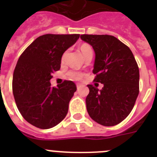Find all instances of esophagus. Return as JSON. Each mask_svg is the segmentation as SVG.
<instances>
[{
  "instance_id": "esophagus-1",
  "label": "esophagus",
  "mask_w": 157,
  "mask_h": 157,
  "mask_svg": "<svg viewBox=\"0 0 157 157\" xmlns=\"http://www.w3.org/2000/svg\"><path fill=\"white\" fill-rule=\"evenodd\" d=\"M76 86H77V89H78V90H79V89L81 88L82 86L81 84H77V85H76Z\"/></svg>"
}]
</instances>
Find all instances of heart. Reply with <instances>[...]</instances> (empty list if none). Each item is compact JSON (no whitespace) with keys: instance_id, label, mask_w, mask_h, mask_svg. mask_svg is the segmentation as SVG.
I'll return each mask as SVG.
<instances>
[{"instance_id":"1","label":"heart","mask_w":157,"mask_h":157,"mask_svg":"<svg viewBox=\"0 0 157 157\" xmlns=\"http://www.w3.org/2000/svg\"><path fill=\"white\" fill-rule=\"evenodd\" d=\"M80 51H81V53L82 54V56H84L86 53L88 52H92V49H91L90 46L88 45H82L80 47ZM68 77L70 78L71 79L73 80H79L81 79L82 77V75L80 73V72L78 71H70L68 73Z\"/></svg>"}]
</instances>
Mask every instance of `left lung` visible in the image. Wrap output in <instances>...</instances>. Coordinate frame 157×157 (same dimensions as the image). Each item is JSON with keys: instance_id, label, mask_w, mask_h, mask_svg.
Segmentation results:
<instances>
[{"instance_id": "left-lung-1", "label": "left lung", "mask_w": 157, "mask_h": 157, "mask_svg": "<svg viewBox=\"0 0 157 157\" xmlns=\"http://www.w3.org/2000/svg\"><path fill=\"white\" fill-rule=\"evenodd\" d=\"M95 52L93 73L101 90L87 85L86 109L92 120L112 127L125 120L139 94V69L130 48L112 35L83 34Z\"/></svg>"}]
</instances>
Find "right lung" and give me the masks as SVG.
Segmentation results:
<instances>
[{
  "label": "right lung",
  "instance_id": "1",
  "mask_svg": "<svg viewBox=\"0 0 157 157\" xmlns=\"http://www.w3.org/2000/svg\"><path fill=\"white\" fill-rule=\"evenodd\" d=\"M80 34H44L36 38L18 59L14 71L12 91L16 105L29 123L49 129L67 116L71 99L77 88L65 80L52 87L50 79L60 68L63 52Z\"/></svg>",
  "mask_w": 157,
  "mask_h": 157
}]
</instances>
